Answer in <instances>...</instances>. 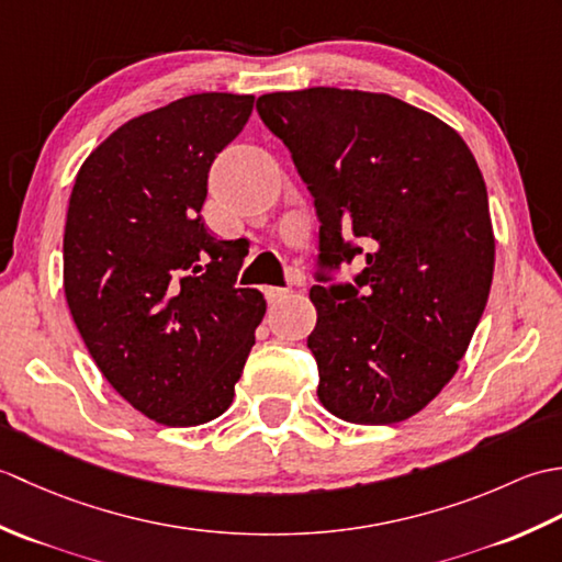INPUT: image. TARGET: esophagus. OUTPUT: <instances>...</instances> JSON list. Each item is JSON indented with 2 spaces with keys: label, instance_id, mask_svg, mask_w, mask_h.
<instances>
[{
  "label": "esophagus",
  "instance_id": "esophagus-1",
  "mask_svg": "<svg viewBox=\"0 0 562 562\" xmlns=\"http://www.w3.org/2000/svg\"><path fill=\"white\" fill-rule=\"evenodd\" d=\"M290 288H266V296H268V302L270 304H278V302H282L284 296H290Z\"/></svg>",
  "mask_w": 562,
  "mask_h": 562
}]
</instances>
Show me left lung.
Wrapping results in <instances>:
<instances>
[{"instance_id":"obj_1","label":"left lung","mask_w":562,"mask_h":562,"mask_svg":"<svg viewBox=\"0 0 562 562\" xmlns=\"http://www.w3.org/2000/svg\"><path fill=\"white\" fill-rule=\"evenodd\" d=\"M256 111L290 149L321 222L306 340L318 398L340 420L401 423L457 372L491 294L479 164L459 133L389 93L280 91ZM350 261L363 270L336 283Z\"/></svg>"}]
</instances>
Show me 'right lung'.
<instances>
[{"label": "right lung", "instance_id": "add662e5", "mask_svg": "<svg viewBox=\"0 0 562 562\" xmlns=\"http://www.w3.org/2000/svg\"><path fill=\"white\" fill-rule=\"evenodd\" d=\"M254 97L193 93L117 127L77 173L65 296L93 362L151 420L193 427L232 405L266 300L236 288L244 238L202 220L207 173Z\"/></svg>", "mask_w": 562, "mask_h": 562}]
</instances>
